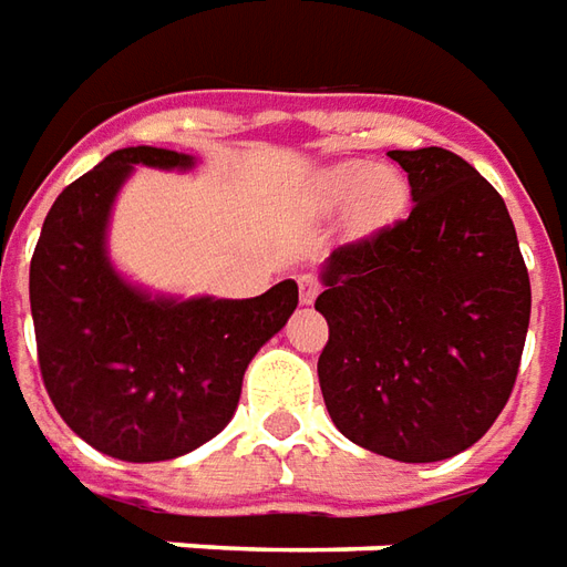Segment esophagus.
Returning a JSON list of instances; mask_svg holds the SVG:
<instances>
[{"mask_svg":"<svg viewBox=\"0 0 567 567\" xmlns=\"http://www.w3.org/2000/svg\"><path fill=\"white\" fill-rule=\"evenodd\" d=\"M320 292V280L315 275H299V299L302 305H311Z\"/></svg>","mask_w":567,"mask_h":567,"instance_id":"esophagus-1","label":"esophagus"}]
</instances>
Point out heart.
I'll list each match as a JSON object with an SVG mask.
<instances>
[{
	"label": "heart",
	"instance_id": "1",
	"mask_svg": "<svg viewBox=\"0 0 567 567\" xmlns=\"http://www.w3.org/2000/svg\"><path fill=\"white\" fill-rule=\"evenodd\" d=\"M409 186L391 167H369L367 162H344L317 176V200L341 207L351 200L354 223L381 226L403 210Z\"/></svg>",
	"mask_w": 567,
	"mask_h": 567
}]
</instances>
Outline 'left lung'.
<instances>
[{
    "instance_id": "1",
    "label": "left lung",
    "mask_w": 567,
    "mask_h": 567,
    "mask_svg": "<svg viewBox=\"0 0 567 567\" xmlns=\"http://www.w3.org/2000/svg\"><path fill=\"white\" fill-rule=\"evenodd\" d=\"M412 213L332 250L315 308L329 419L375 455L427 464L464 452L507 405L532 284L497 188L449 148L388 152Z\"/></svg>"
}]
</instances>
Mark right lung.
<instances>
[{"instance_id":"1","label":"right lung","mask_w":567,"mask_h":567,"mask_svg":"<svg viewBox=\"0 0 567 567\" xmlns=\"http://www.w3.org/2000/svg\"><path fill=\"white\" fill-rule=\"evenodd\" d=\"M134 164L192 167L131 146L63 188L30 262L39 369L60 419L118 461H171L226 427L256 351L299 305L296 280L256 299H148L112 271L106 223Z\"/></svg>"}]
</instances>
